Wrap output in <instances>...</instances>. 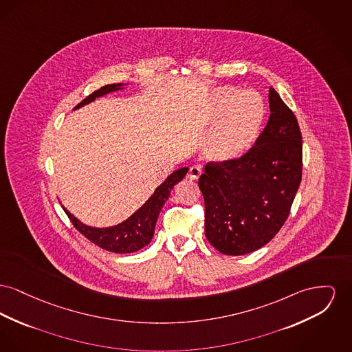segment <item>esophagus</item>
Here are the masks:
<instances>
[{
	"mask_svg": "<svg viewBox=\"0 0 352 352\" xmlns=\"http://www.w3.org/2000/svg\"><path fill=\"white\" fill-rule=\"evenodd\" d=\"M202 174V170L199 166H191L188 173H187V178L191 179V181H197Z\"/></svg>",
	"mask_w": 352,
	"mask_h": 352,
	"instance_id": "1",
	"label": "esophagus"
}]
</instances>
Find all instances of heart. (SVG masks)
Returning <instances> with one entry per match:
<instances>
[{"instance_id":"1","label":"heart","mask_w":352,"mask_h":352,"mask_svg":"<svg viewBox=\"0 0 352 352\" xmlns=\"http://www.w3.org/2000/svg\"><path fill=\"white\" fill-rule=\"evenodd\" d=\"M263 100L254 91L223 86L215 90L205 116L212 127L205 141V153L215 161H232L255 144L265 121Z\"/></svg>"}]
</instances>
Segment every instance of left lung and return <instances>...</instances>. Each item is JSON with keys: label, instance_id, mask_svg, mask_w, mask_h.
<instances>
[{"label": "left lung", "instance_id": "1", "mask_svg": "<svg viewBox=\"0 0 352 352\" xmlns=\"http://www.w3.org/2000/svg\"><path fill=\"white\" fill-rule=\"evenodd\" d=\"M269 102V122L248 153L207 162L198 181L207 241L226 255H245L269 243L287 221L302 181L296 117L272 87Z\"/></svg>", "mask_w": 352, "mask_h": 352}]
</instances>
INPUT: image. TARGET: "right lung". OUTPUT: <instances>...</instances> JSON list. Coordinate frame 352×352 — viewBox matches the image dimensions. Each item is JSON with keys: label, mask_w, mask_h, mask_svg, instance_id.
Instances as JSON below:
<instances>
[{"label": "right lung", "mask_w": 352, "mask_h": 352, "mask_svg": "<svg viewBox=\"0 0 352 352\" xmlns=\"http://www.w3.org/2000/svg\"><path fill=\"white\" fill-rule=\"evenodd\" d=\"M121 85L122 83L104 85L101 89L89 94L85 100L76 106V109L81 107L82 104L91 102L94 98L101 97L106 93L120 89ZM187 170H188L187 167H182V168L174 171L171 175H168L165 182L161 186L157 187L154 194L150 197V199L146 202L144 206L141 207L140 210H137L129 219H126L121 225H117L114 228H96L86 226V225H82L77 218H74L69 211H66L65 208L63 210L67 214L73 226L96 246L104 248L111 252H120V254L134 252L140 248H145L146 245L151 241L158 215L170 195V191L178 182H181L184 179Z\"/></svg>", "instance_id": "1"}]
</instances>
